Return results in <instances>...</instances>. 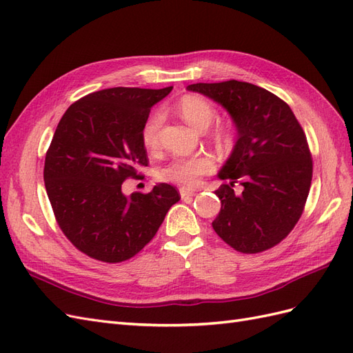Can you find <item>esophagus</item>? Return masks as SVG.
Here are the masks:
<instances>
[{
  "label": "esophagus",
  "mask_w": 353,
  "mask_h": 353,
  "mask_svg": "<svg viewBox=\"0 0 353 353\" xmlns=\"http://www.w3.org/2000/svg\"><path fill=\"white\" fill-rule=\"evenodd\" d=\"M179 194H181V199L185 200V199H188V197H191V196H194V194H196V191H194V190L181 188V190H179Z\"/></svg>",
  "instance_id": "34e87169"
}]
</instances>
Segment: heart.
<instances>
[{
  "label": "heart",
  "instance_id": "1",
  "mask_svg": "<svg viewBox=\"0 0 353 353\" xmlns=\"http://www.w3.org/2000/svg\"><path fill=\"white\" fill-rule=\"evenodd\" d=\"M176 112L197 130H205L216 116V109L208 99L199 94H185L176 103ZM163 123V114L159 110L147 117L143 125L141 138L148 150H157L160 145V128ZM212 141L219 148H228L234 143V123L230 119L219 121L210 132ZM213 169V157L208 153L193 156H178L160 169L159 178L165 183H172L183 188H193L199 179Z\"/></svg>",
  "mask_w": 353,
  "mask_h": 353
}]
</instances>
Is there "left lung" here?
<instances>
[{"mask_svg": "<svg viewBox=\"0 0 353 353\" xmlns=\"http://www.w3.org/2000/svg\"><path fill=\"white\" fill-rule=\"evenodd\" d=\"M222 104L239 138L218 176L221 210L212 227L234 250L259 253L283 241L301 219L312 181V157L294 113L275 94L241 81L193 83ZM240 183L243 191L233 193Z\"/></svg>", "mask_w": 353, "mask_h": 353, "instance_id": "obj_1", "label": "left lung"}]
</instances>
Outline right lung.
I'll list each match as a JSON object with an SVG mask.
<instances>
[{
    "label": "right lung",
    "mask_w": 353,
    "mask_h": 353,
    "mask_svg": "<svg viewBox=\"0 0 353 353\" xmlns=\"http://www.w3.org/2000/svg\"><path fill=\"white\" fill-rule=\"evenodd\" d=\"M162 90L116 87L74 101L61 116L46 154V190L60 230L87 256L108 263L131 259L156 236L178 190L122 193L128 178L148 166L141 138Z\"/></svg>",
    "instance_id": "obj_1"
}]
</instances>
